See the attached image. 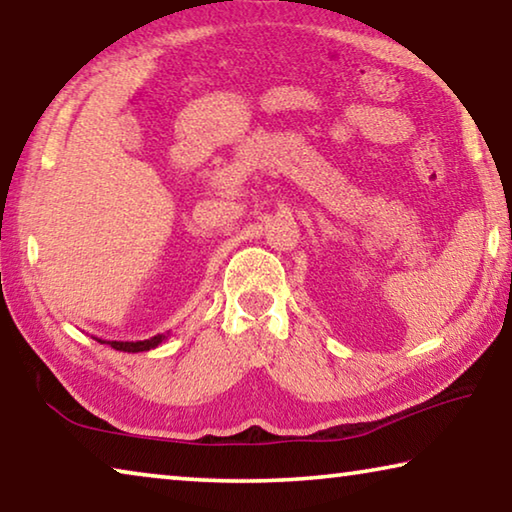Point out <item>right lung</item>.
Listing matches in <instances>:
<instances>
[{"label":"right lung","instance_id":"add662e5","mask_svg":"<svg viewBox=\"0 0 512 512\" xmlns=\"http://www.w3.org/2000/svg\"><path fill=\"white\" fill-rule=\"evenodd\" d=\"M164 339H167V336L158 334V336H151V339H144V341H101V339H97V341L108 343L110 348H115L119 352H146V350L158 348Z\"/></svg>","mask_w":512,"mask_h":512}]
</instances>
